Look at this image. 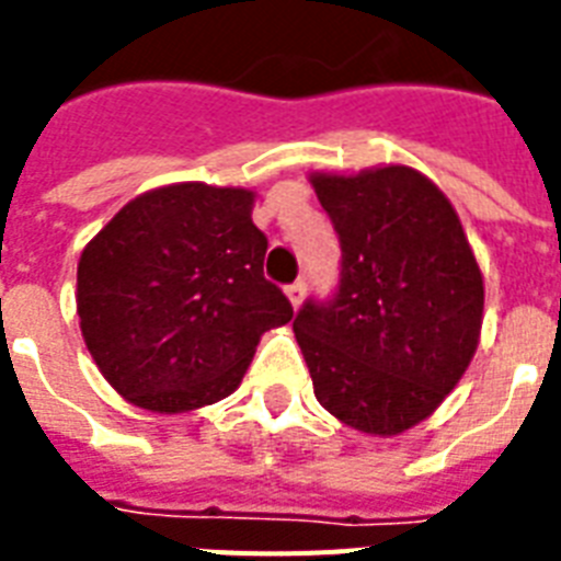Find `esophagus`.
<instances>
[{"mask_svg":"<svg viewBox=\"0 0 561 561\" xmlns=\"http://www.w3.org/2000/svg\"><path fill=\"white\" fill-rule=\"evenodd\" d=\"M285 294H288L290 306L299 308L302 306V299H306V282H294V285H288V288H285Z\"/></svg>","mask_w":561,"mask_h":561,"instance_id":"1","label":"esophagus"}]
</instances>
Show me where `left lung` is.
Segmentation results:
<instances>
[{
    "mask_svg": "<svg viewBox=\"0 0 561 561\" xmlns=\"http://www.w3.org/2000/svg\"><path fill=\"white\" fill-rule=\"evenodd\" d=\"M341 236V288L311 302L294 334L314 396L369 436L427 419L469 369L483 325V273L451 201L410 165L314 171Z\"/></svg>",
    "mask_w": 561,
    "mask_h": 561,
    "instance_id": "8db88e82",
    "label": "left lung"
}]
</instances>
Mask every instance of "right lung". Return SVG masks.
Segmentation results:
<instances>
[{"label":"right lung","instance_id":"obj_1","mask_svg":"<svg viewBox=\"0 0 561 561\" xmlns=\"http://www.w3.org/2000/svg\"><path fill=\"white\" fill-rule=\"evenodd\" d=\"M253 203L250 188L171 183L125 203L83 247V343L122 399L151 413L227 399L262 334L294 317L264 279Z\"/></svg>","mask_w":561,"mask_h":561}]
</instances>
